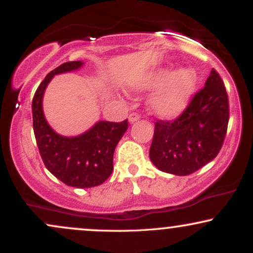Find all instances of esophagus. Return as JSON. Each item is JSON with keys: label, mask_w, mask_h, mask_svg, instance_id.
Returning a JSON list of instances; mask_svg holds the SVG:
<instances>
[{"label": "esophagus", "mask_w": 253, "mask_h": 253, "mask_svg": "<svg viewBox=\"0 0 253 253\" xmlns=\"http://www.w3.org/2000/svg\"><path fill=\"white\" fill-rule=\"evenodd\" d=\"M139 119H140V114H138V113H130L128 117L129 123H134V121H138Z\"/></svg>", "instance_id": "1"}]
</instances>
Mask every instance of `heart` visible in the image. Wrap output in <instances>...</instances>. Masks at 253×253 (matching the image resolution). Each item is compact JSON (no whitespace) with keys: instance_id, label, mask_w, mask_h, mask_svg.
Instances as JSON below:
<instances>
[{"instance_id":"obj_1","label":"heart","mask_w":253,"mask_h":253,"mask_svg":"<svg viewBox=\"0 0 253 253\" xmlns=\"http://www.w3.org/2000/svg\"><path fill=\"white\" fill-rule=\"evenodd\" d=\"M197 83L193 69L173 72L169 68H159L146 74L138 82V88H156L149 100L150 110L161 118L171 119L179 115L189 103Z\"/></svg>"}]
</instances>
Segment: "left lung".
<instances>
[{
	"instance_id": "obj_1",
	"label": "left lung",
	"mask_w": 253,
	"mask_h": 253,
	"mask_svg": "<svg viewBox=\"0 0 253 253\" xmlns=\"http://www.w3.org/2000/svg\"><path fill=\"white\" fill-rule=\"evenodd\" d=\"M229 120L228 96L214 70L175 120H157L150 159L159 170L177 176L195 172L217 156Z\"/></svg>"
}]
</instances>
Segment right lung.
Returning <instances> with one entry per match:
<instances>
[{
	"label": "right lung",
	"instance_id": "1",
	"mask_svg": "<svg viewBox=\"0 0 253 253\" xmlns=\"http://www.w3.org/2000/svg\"><path fill=\"white\" fill-rule=\"evenodd\" d=\"M82 62H66L52 70L38 86L33 101V130L43 164L66 185L91 188L102 184L113 171L115 147L123 138L128 121H100L82 135L66 138L48 126L42 112V96L54 75L77 70Z\"/></svg>",
	"mask_w": 253,
	"mask_h": 253
}]
</instances>
